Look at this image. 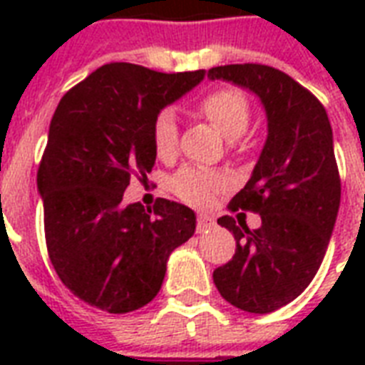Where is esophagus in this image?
I'll use <instances>...</instances> for the list:
<instances>
[{
  "label": "esophagus",
  "mask_w": 365,
  "mask_h": 365,
  "mask_svg": "<svg viewBox=\"0 0 365 365\" xmlns=\"http://www.w3.org/2000/svg\"><path fill=\"white\" fill-rule=\"evenodd\" d=\"M210 227H214V220H212L210 216H206V214H199V216H197V231L202 233V231H206V229Z\"/></svg>",
  "instance_id": "obj_1"
}]
</instances>
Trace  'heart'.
Listing matches in <instances>:
<instances>
[{
    "mask_svg": "<svg viewBox=\"0 0 365 365\" xmlns=\"http://www.w3.org/2000/svg\"><path fill=\"white\" fill-rule=\"evenodd\" d=\"M197 110L229 140H237L248 130V96L237 87H217L199 100ZM151 145L160 160H170L178 151V123L170 110H160L151 123ZM231 182L223 172L183 166L170 178L168 187L178 199L193 206L210 205L214 197L227 191Z\"/></svg>",
    "mask_w": 365,
    "mask_h": 365,
    "instance_id": "heart-1",
    "label": "heart"
}]
</instances>
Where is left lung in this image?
Here are the masks:
<instances>
[{
    "instance_id": "obj_1",
    "label": "left lung",
    "mask_w": 365,
    "mask_h": 365,
    "mask_svg": "<svg viewBox=\"0 0 365 365\" xmlns=\"http://www.w3.org/2000/svg\"><path fill=\"white\" fill-rule=\"evenodd\" d=\"M250 88L267 111L269 134L250 182L229 210L255 212L261 227L217 220L237 240L233 259L214 271V284L240 311L265 314L288 305L311 284L328 250L341 200L334 134L320 100L288 73L265 64L208 70Z\"/></svg>"
}]
</instances>
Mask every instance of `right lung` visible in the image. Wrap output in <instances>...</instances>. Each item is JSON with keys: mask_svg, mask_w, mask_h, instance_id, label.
<instances>
[{"mask_svg": "<svg viewBox=\"0 0 365 365\" xmlns=\"http://www.w3.org/2000/svg\"><path fill=\"white\" fill-rule=\"evenodd\" d=\"M205 70L163 73L111 62L62 96L37 168L45 242L66 288L111 314L159 294L166 259L195 233L191 208L157 199L123 205L136 176L155 165L151 123L199 85Z\"/></svg>", "mask_w": 365, "mask_h": 365, "instance_id": "obj_1", "label": "right lung"}]
</instances>
